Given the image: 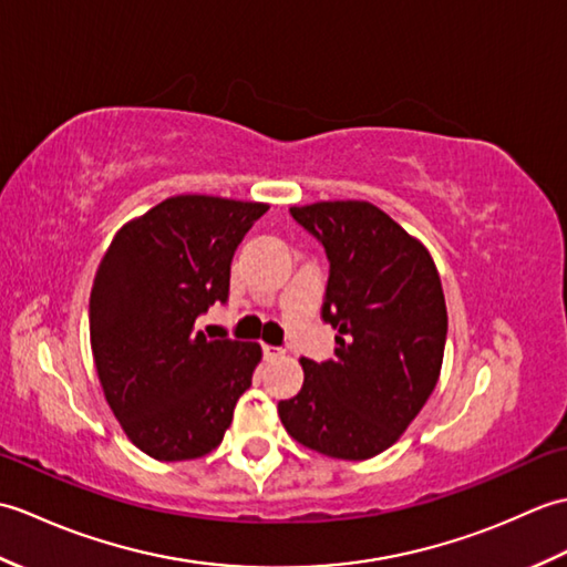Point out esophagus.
Listing matches in <instances>:
<instances>
[{"mask_svg":"<svg viewBox=\"0 0 567 567\" xmlns=\"http://www.w3.org/2000/svg\"><path fill=\"white\" fill-rule=\"evenodd\" d=\"M262 355L268 358V360L282 358L285 355V348H280V346H262Z\"/></svg>","mask_w":567,"mask_h":567,"instance_id":"esophagus-1","label":"esophagus"}]
</instances>
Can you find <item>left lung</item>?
<instances>
[{
	"label": "left lung",
	"instance_id": "1",
	"mask_svg": "<svg viewBox=\"0 0 567 567\" xmlns=\"http://www.w3.org/2000/svg\"><path fill=\"white\" fill-rule=\"evenodd\" d=\"M327 250L321 319L339 331L336 358H302L305 384L277 404L307 449L365 461L402 436L439 382L449 315L429 250L368 202L292 207Z\"/></svg>",
	"mask_w": 567,
	"mask_h": 567
}]
</instances>
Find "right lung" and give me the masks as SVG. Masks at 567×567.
I'll list each match as a JSON object with an SVG mask.
<instances>
[{
  "label": "right lung",
  "instance_id": "obj_1",
  "mask_svg": "<svg viewBox=\"0 0 567 567\" xmlns=\"http://www.w3.org/2000/svg\"><path fill=\"white\" fill-rule=\"evenodd\" d=\"M268 204L207 195L161 202L104 252L90 295V341L106 402L155 461L202 457L231 426L258 343L207 341L197 317L226 305L231 260Z\"/></svg>",
  "mask_w": 567,
  "mask_h": 567
}]
</instances>
